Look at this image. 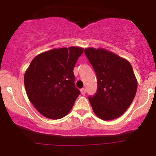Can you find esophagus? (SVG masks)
<instances>
[{
    "label": "esophagus",
    "mask_w": 156,
    "mask_h": 156,
    "mask_svg": "<svg viewBox=\"0 0 156 156\" xmlns=\"http://www.w3.org/2000/svg\"><path fill=\"white\" fill-rule=\"evenodd\" d=\"M80 93L82 94L83 95H85V93H86V91H85V88H82L80 90Z\"/></svg>",
    "instance_id": "1"
}]
</instances>
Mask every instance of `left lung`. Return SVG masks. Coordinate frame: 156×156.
Here are the masks:
<instances>
[{
    "instance_id": "obj_1",
    "label": "left lung",
    "mask_w": 156,
    "mask_h": 156,
    "mask_svg": "<svg viewBox=\"0 0 156 156\" xmlns=\"http://www.w3.org/2000/svg\"><path fill=\"white\" fill-rule=\"evenodd\" d=\"M85 54L98 79V90L89 97L94 113L105 121L122 116L133 102L138 83L126 59L102 48H86Z\"/></svg>"
}]
</instances>
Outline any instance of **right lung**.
I'll list each match as a JSON object with an SVG mask.
<instances>
[{
  "label": "right lung",
  "mask_w": 156,
  "mask_h": 156,
  "mask_svg": "<svg viewBox=\"0 0 156 156\" xmlns=\"http://www.w3.org/2000/svg\"><path fill=\"white\" fill-rule=\"evenodd\" d=\"M84 49L58 48L38 54L24 76L29 100L44 117H64L71 110L80 91L75 87L73 69Z\"/></svg>",
  "instance_id": "1"
}]
</instances>
